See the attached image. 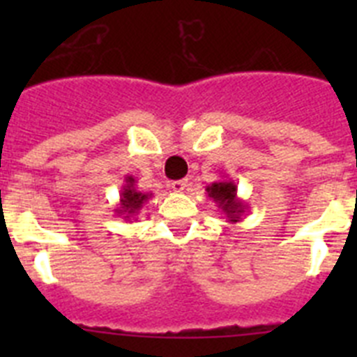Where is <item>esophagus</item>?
<instances>
[{"mask_svg": "<svg viewBox=\"0 0 357 357\" xmlns=\"http://www.w3.org/2000/svg\"><path fill=\"white\" fill-rule=\"evenodd\" d=\"M185 188H188V181H173L172 189L175 193H184Z\"/></svg>", "mask_w": 357, "mask_h": 357, "instance_id": "esophagus-1", "label": "esophagus"}]
</instances>
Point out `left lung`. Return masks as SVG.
Segmentation results:
<instances>
[{
  "label": "left lung",
  "instance_id": "8db88e82",
  "mask_svg": "<svg viewBox=\"0 0 357 357\" xmlns=\"http://www.w3.org/2000/svg\"><path fill=\"white\" fill-rule=\"evenodd\" d=\"M206 191L207 197L216 202L218 209L222 211V214H225L227 222H241V216L247 213V204L238 198V185L232 178L213 182L211 185H207Z\"/></svg>",
  "mask_w": 357,
  "mask_h": 357
}]
</instances>
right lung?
<instances>
[{
  "label": "right lung",
  "instance_id": "1",
  "mask_svg": "<svg viewBox=\"0 0 357 357\" xmlns=\"http://www.w3.org/2000/svg\"><path fill=\"white\" fill-rule=\"evenodd\" d=\"M151 198V193H141L135 188V178L132 175L125 176V185L121 188L119 193V206L116 211L118 216H123L125 220H134L137 216L143 206Z\"/></svg>",
  "mask_w": 357,
  "mask_h": 357
}]
</instances>
